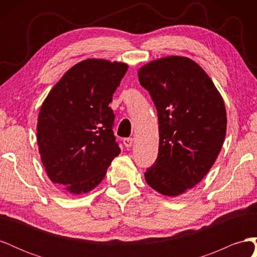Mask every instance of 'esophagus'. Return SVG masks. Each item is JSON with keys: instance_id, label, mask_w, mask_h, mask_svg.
Returning a JSON list of instances; mask_svg holds the SVG:
<instances>
[{"instance_id": "1", "label": "esophagus", "mask_w": 257, "mask_h": 257, "mask_svg": "<svg viewBox=\"0 0 257 257\" xmlns=\"http://www.w3.org/2000/svg\"><path fill=\"white\" fill-rule=\"evenodd\" d=\"M123 144H124V146H125L126 148H131L132 146H133V144H134V139L131 138V137L123 138Z\"/></svg>"}]
</instances>
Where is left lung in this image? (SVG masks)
I'll use <instances>...</instances> for the list:
<instances>
[{"instance_id": "obj_1", "label": "left lung", "mask_w": 257, "mask_h": 257, "mask_svg": "<svg viewBox=\"0 0 257 257\" xmlns=\"http://www.w3.org/2000/svg\"><path fill=\"white\" fill-rule=\"evenodd\" d=\"M159 119V154L145 178L153 190L175 197L199 183L219 155L226 134L223 98L193 60L166 57L138 71Z\"/></svg>"}]
</instances>
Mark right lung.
Returning a JSON list of instances; mask_svg holds the SVG:
<instances>
[{"instance_id": "obj_1", "label": "right lung", "mask_w": 257, "mask_h": 257, "mask_svg": "<svg viewBox=\"0 0 257 257\" xmlns=\"http://www.w3.org/2000/svg\"><path fill=\"white\" fill-rule=\"evenodd\" d=\"M127 67L107 60L81 61L44 100L37 122L41 159L50 180L69 193L94 189L121 151L109 103Z\"/></svg>"}]
</instances>
